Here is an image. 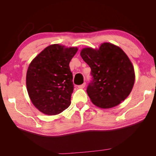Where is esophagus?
Masks as SVG:
<instances>
[{"instance_id": "esophagus-1", "label": "esophagus", "mask_w": 156, "mask_h": 156, "mask_svg": "<svg viewBox=\"0 0 156 156\" xmlns=\"http://www.w3.org/2000/svg\"><path fill=\"white\" fill-rule=\"evenodd\" d=\"M85 85H86V83H84L83 84H81V85H79L78 88H84V87H85Z\"/></svg>"}]
</instances>
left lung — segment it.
Instances as JSON below:
<instances>
[{"label": "left lung", "instance_id": "8db88e82", "mask_svg": "<svg viewBox=\"0 0 156 156\" xmlns=\"http://www.w3.org/2000/svg\"><path fill=\"white\" fill-rule=\"evenodd\" d=\"M81 56L91 68L92 80L87 92L94 104L107 108L124 101L133 88L135 72L122 49L104 43L98 50L83 49Z\"/></svg>", "mask_w": 156, "mask_h": 156}]
</instances>
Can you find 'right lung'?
Returning <instances> with one entry per match:
<instances>
[{"mask_svg":"<svg viewBox=\"0 0 156 156\" xmlns=\"http://www.w3.org/2000/svg\"><path fill=\"white\" fill-rule=\"evenodd\" d=\"M77 50L51 45L30 64L27 91L33 105L44 114L58 115L70 105L73 83L69 64Z\"/></svg>","mask_w":156,"mask_h":156,"instance_id":"add662e5","label":"right lung"}]
</instances>
